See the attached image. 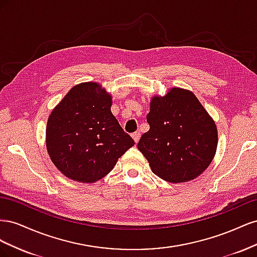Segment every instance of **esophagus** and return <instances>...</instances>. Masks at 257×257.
<instances>
[{
  "mask_svg": "<svg viewBox=\"0 0 257 257\" xmlns=\"http://www.w3.org/2000/svg\"><path fill=\"white\" fill-rule=\"evenodd\" d=\"M132 138H133L134 142L137 144L139 142V139H141V133H138V132H136V133L132 134Z\"/></svg>",
  "mask_w": 257,
  "mask_h": 257,
  "instance_id": "1",
  "label": "esophagus"
}]
</instances>
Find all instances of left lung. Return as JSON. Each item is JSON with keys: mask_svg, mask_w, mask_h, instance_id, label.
<instances>
[{"mask_svg": "<svg viewBox=\"0 0 257 257\" xmlns=\"http://www.w3.org/2000/svg\"><path fill=\"white\" fill-rule=\"evenodd\" d=\"M150 130L137 148L152 173L172 183L193 180L203 174L215 155V122L190 90L170 88L150 100Z\"/></svg>", "mask_w": 257, "mask_h": 257, "instance_id": "left-lung-1", "label": "left lung"}]
</instances>
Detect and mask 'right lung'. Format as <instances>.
Masks as SVG:
<instances>
[{"label": "right lung", "instance_id": "obj_1", "mask_svg": "<svg viewBox=\"0 0 257 257\" xmlns=\"http://www.w3.org/2000/svg\"><path fill=\"white\" fill-rule=\"evenodd\" d=\"M111 95L99 83L82 82L53 108L46 127V147L65 177L94 183L134 146L111 113Z\"/></svg>", "mask_w": 257, "mask_h": 257}]
</instances>
